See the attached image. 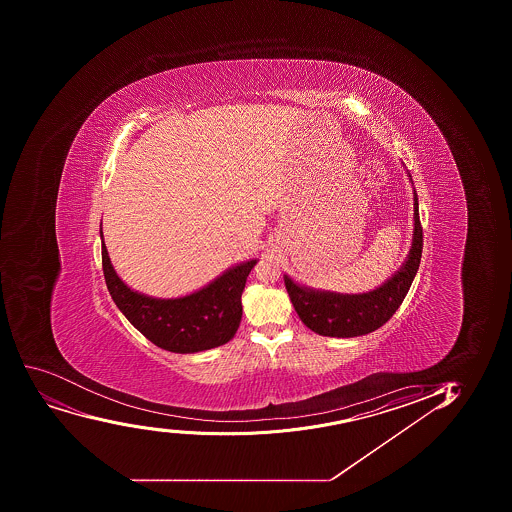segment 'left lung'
<instances>
[{
	"instance_id": "obj_1",
	"label": "left lung",
	"mask_w": 512,
	"mask_h": 512,
	"mask_svg": "<svg viewBox=\"0 0 512 512\" xmlns=\"http://www.w3.org/2000/svg\"><path fill=\"white\" fill-rule=\"evenodd\" d=\"M422 225L414 192V238L405 264L379 289L360 295L319 292L294 284L285 275V289L294 309L315 334L325 337H359L379 329L395 314L409 292L422 257Z\"/></svg>"
}]
</instances>
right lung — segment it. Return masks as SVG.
<instances>
[{
  "mask_svg": "<svg viewBox=\"0 0 512 512\" xmlns=\"http://www.w3.org/2000/svg\"><path fill=\"white\" fill-rule=\"evenodd\" d=\"M100 235L103 238L102 230ZM255 264L257 260L243 262L187 297L152 299L123 284L102 242L103 275L113 302L150 342L177 354L202 352L232 340L242 320L245 282Z\"/></svg>",
  "mask_w": 512,
  "mask_h": 512,
  "instance_id": "1",
  "label": "right lung"
}]
</instances>
